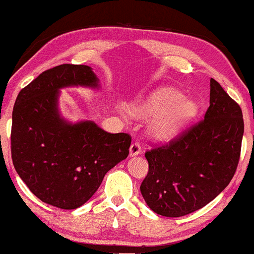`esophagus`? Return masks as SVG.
Wrapping results in <instances>:
<instances>
[{"label": "esophagus", "instance_id": "1", "mask_svg": "<svg viewBox=\"0 0 254 254\" xmlns=\"http://www.w3.org/2000/svg\"><path fill=\"white\" fill-rule=\"evenodd\" d=\"M141 154V147L138 143H133L129 148V156L130 157H134V156H137Z\"/></svg>", "mask_w": 254, "mask_h": 254}]
</instances>
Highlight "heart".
<instances>
[{
    "mask_svg": "<svg viewBox=\"0 0 254 254\" xmlns=\"http://www.w3.org/2000/svg\"><path fill=\"white\" fill-rule=\"evenodd\" d=\"M197 103L184 97L178 90L164 86L151 93L147 99L133 107L137 116L148 117L147 129L156 140H169L180 133L184 127L196 116Z\"/></svg>",
    "mask_w": 254,
    "mask_h": 254,
    "instance_id": "1",
    "label": "heart"
}]
</instances>
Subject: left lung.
I'll return each mask as SVG.
<instances>
[{
	"mask_svg": "<svg viewBox=\"0 0 254 254\" xmlns=\"http://www.w3.org/2000/svg\"><path fill=\"white\" fill-rule=\"evenodd\" d=\"M243 134L241 107L211 78L204 119L170 144L145 152L149 172L140 190L149 208L179 217L213 201L235 175Z\"/></svg>",
	"mask_w": 254,
	"mask_h": 254,
	"instance_id": "obj_1",
	"label": "left lung"
}]
</instances>
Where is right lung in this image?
Segmentation results:
<instances>
[{
	"label": "right lung",
	"instance_id": "1",
	"mask_svg": "<svg viewBox=\"0 0 254 254\" xmlns=\"http://www.w3.org/2000/svg\"><path fill=\"white\" fill-rule=\"evenodd\" d=\"M99 90V78L83 64H61L20 90L12 111L11 157L17 173L43 202L61 209L81 207L104 177L129 154L131 137L111 134L95 121L62 116L65 88Z\"/></svg>",
	"mask_w": 254,
	"mask_h": 254
}]
</instances>
